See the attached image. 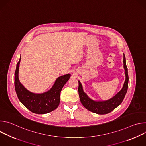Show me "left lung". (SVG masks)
<instances>
[{
    "label": "left lung",
    "mask_w": 146,
    "mask_h": 146,
    "mask_svg": "<svg viewBox=\"0 0 146 146\" xmlns=\"http://www.w3.org/2000/svg\"><path fill=\"white\" fill-rule=\"evenodd\" d=\"M123 68L125 74V81L124 82L122 88L112 98L105 101H95L91 99L84 92L82 86L78 81V94L82 105L88 110L98 114H106L111 112L122 103L125 96L128 88L129 77L128 74V68L126 65L125 56L123 54Z\"/></svg>",
    "instance_id": "8db88e82"
}]
</instances>
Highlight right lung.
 <instances>
[{"instance_id":"obj_1","label":"right lung","mask_w":146,"mask_h":146,"mask_svg":"<svg viewBox=\"0 0 146 146\" xmlns=\"http://www.w3.org/2000/svg\"><path fill=\"white\" fill-rule=\"evenodd\" d=\"M21 58L17 64L14 74V86L17 96L23 105L33 113L43 114L55 110L60 102V91L69 80L70 74L59 77L52 87L42 94H35L28 91L20 82L18 78Z\"/></svg>"}]
</instances>
